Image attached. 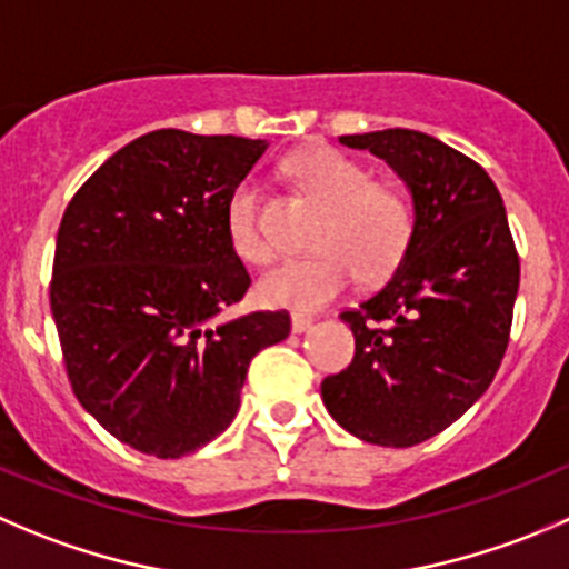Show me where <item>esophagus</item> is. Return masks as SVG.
<instances>
[{
	"label": "esophagus",
	"instance_id": "obj_1",
	"mask_svg": "<svg viewBox=\"0 0 569 569\" xmlns=\"http://www.w3.org/2000/svg\"><path fill=\"white\" fill-rule=\"evenodd\" d=\"M311 328L313 317H308V313H295V317H291V330H295V333H308Z\"/></svg>",
	"mask_w": 569,
	"mask_h": 569
}]
</instances>
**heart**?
Segmentation results:
<instances>
[{
    "instance_id": "heart-1",
    "label": "heart",
    "mask_w": 569,
    "mask_h": 569,
    "mask_svg": "<svg viewBox=\"0 0 569 569\" xmlns=\"http://www.w3.org/2000/svg\"><path fill=\"white\" fill-rule=\"evenodd\" d=\"M302 191L328 208L313 239L317 256L289 258L258 280V297L272 308L319 311L350 289L358 272L383 278L406 256L413 236V208L400 189L372 183L363 163L333 147H308L289 158ZM228 233L236 256L267 263L274 244L261 224V189L252 180L236 186L228 202Z\"/></svg>"
}]
</instances>
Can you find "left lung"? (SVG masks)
I'll list each match as a JSON object with an SVG mask.
<instances>
[{
  "mask_svg": "<svg viewBox=\"0 0 569 569\" xmlns=\"http://www.w3.org/2000/svg\"><path fill=\"white\" fill-rule=\"evenodd\" d=\"M383 158L411 191L413 236L389 283L341 311L350 367L322 402L352 437L411 448L453 425L492 383L520 289L503 197L472 158L417 130L341 136Z\"/></svg>",
  "mask_w": 569,
  "mask_h": 569,
  "instance_id": "1",
  "label": "left lung"
}]
</instances>
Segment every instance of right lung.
Instances as JSON below:
<instances>
[{
  "label": "right lung",
  "instance_id": "add662e5",
  "mask_svg": "<svg viewBox=\"0 0 569 569\" xmlns=\"http://www.w3.org/2000/svg\"><path fill=\"white\" fill-rule=\"evenodd\" d=\"M267 141L152 130L66 208L52 302L80 406L119 442L180 459L233 422L247 367L289 336L286 311L222 319L250 289L228 202Z\"/></svg>",
  "mask_w": 569,
  "mask_h": 569
}]
</instances>
